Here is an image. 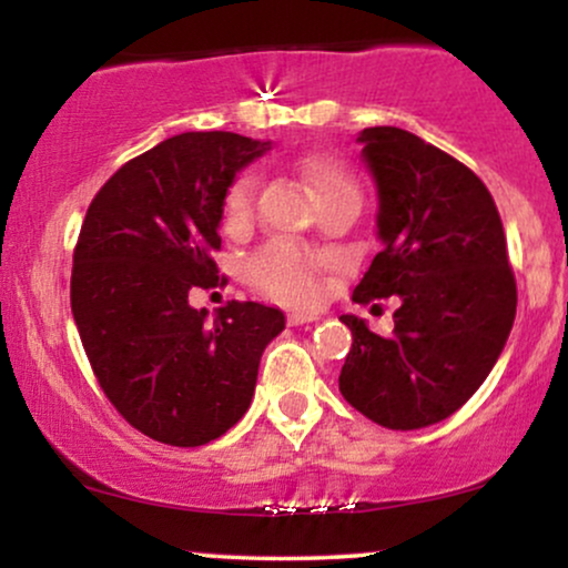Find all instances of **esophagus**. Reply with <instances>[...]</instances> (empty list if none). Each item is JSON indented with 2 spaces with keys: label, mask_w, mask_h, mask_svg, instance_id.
Listing matches in <instances>:
<instances>
[{
  "label": "esophagus",
  "mask_w": 568,
  "mask_h": 568,
  "mask_svg": "<svg viewBox=\"0 0 568 568\" xmlns=\"http://www.w3.org/2000/svg\"><path fill=\"white\" fill-rule=\"evenodd\" d=\"M315 321H317L315 312H288V325H304Z\"/></svg>",
  "instance_id": "34e87169"
}]
</instances>
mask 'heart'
<instances>
[{
    "mask_svg": "<svg viewBox=\"0 0 568 568\" xmlns=\"http://www.w3.org/2000/svg\"><path fill=\"white\" fill-rule=\"evenodd\" d=\"M298 171L315 189L317 197L336 192H357L347 168L338 165L331 158L306 154V158L298 160ZM256 189L258 179L253 173L240 175L234 181L224 202L226 226L240 230L251 221L253 207H256ZM245 277L253 288L285 304H312L323 293L321 266L304 247L288 243V240H270V243L258 247L245 262Z\"/></svg>",
    "mask_w": 568,
    "mask_h": 568,
    "instance_id": "heart-1",
    "label": "heart"
}]
</instances>
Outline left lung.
<instances>
[{
  "label": "left lung",
  "mask_w": 568,
  "mask_h": 568,
  "mask_svg": "<svg viewBox=\"0 0 568 568\" xmlns=\"http://www.w3.org/2000/svg\"><path fill=\"white\" fill-rule=\"evenodd\" d=\"M357 141L379 192L382 251L352 302L400 296L395 331L379 336L342 315L352 349L338 389L389 429H419L470 400L515 321L513 266L491 192L470 168L400 128Z\"/></svg>",
  "instance_id": "8db88e82"
}]
</instances>
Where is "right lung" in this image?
<instances>
[{"label":"right lung","mask_w":568,"mask_h":568,"mask_svg":"<svg viewBox=\"0 0 568 568\" xmlns=\"http://www.w3.org/2000/svg\"><path fill=\"white\" fill-rule=\"evenodd\" d=\"M270 149L237 133H181L116 171L90 202L71 266V312L103 395L139 433L194 448L251 406L283 312L189 304L216 288L219 224L234 175Z\"/></svg>","instance_id":"obj_1"}]
</instances>
